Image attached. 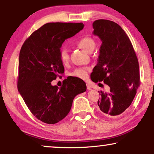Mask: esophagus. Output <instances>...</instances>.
I'll list each match as a JSON object with an SVG mask.
<instances>
[{
  "label": "esophagus",
  "mask_w": 154,
  "mask_h": 154,
  "mask_svg": "<svg viewBox=\"0 0 154 154\" xmlns=\"http://www.w3.org/2000/svg\"><path fill=\"white\" fill-rule=\"evenodd\" d=\"M86 86H87V89H88V90H91V86L90 85L87 84Z\"/></svg>",
  "instance_id": "34e87169"
}]
</instances>
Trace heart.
Instances as JSON below:
<instances>
[{
  "mask_svg": "<svg viewBox=\"0 0 154 154\" xmlns=\"http://www.w3.org/2000/svg\"><path fill=\"white\" fill-rule=\"evenodd\" d=\"M77 44L80 48L83 49L88 53H91L96 46L95 41L91 37H83L77 42ZM60 59L63 64H67L69 61L70 56L68 51L66 48H61L60 51ZM90 68L88 67H80L71 72V75L73 77L79 78L81 79H86L88 78V71Z\"/></svg>",
  "mask_w": 154,
  "mask_h": 154,
  "instance_id": "heart-1",
  "label": "heart"
}]
</instances>
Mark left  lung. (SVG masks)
I'll return each mask as SVG.
<instances>
[{
  "label": "left lung",
  "instance_id": "left-lung-1",
  "mask_svg": "<svg viewBox=\"0 0 154 154\" xmlns=\"http://www.w3.org/2000/svg\"><path fill=\"white\" fill-rule=\"evenodd\" d=\"M93 28L102 44L91 79L109 87L108 92L98 91V106L105 116L119 117L131 104L140 85L138 58L129 38L116 23L100 19L93 23Z\"/></svg>",
  "mask_w": 154,
  "mask_h": 154
}]
</instances>
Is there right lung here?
I'll return each instance as SVG.
<instances>
[{
    "label": "right lung",
    "mask_w": 154,
    "mask_h": 154,
    "mask_svg": "<svg viewBox=\"0 0 154 154\" xmlns=\"http://www.w3.org/2000/svg\"><path fill=\"white\" fill-rule=\"evenodd\" d=\"M82 23H48L34 31L19 54L18 90L28 109L43 123L54 124L69 113L73 98L86 91V83L70 76L61 87L51 81L64 73L60 48L83 28Z\"/></svg>",
    "instance_id": "add662e5"
}]
</instances>
